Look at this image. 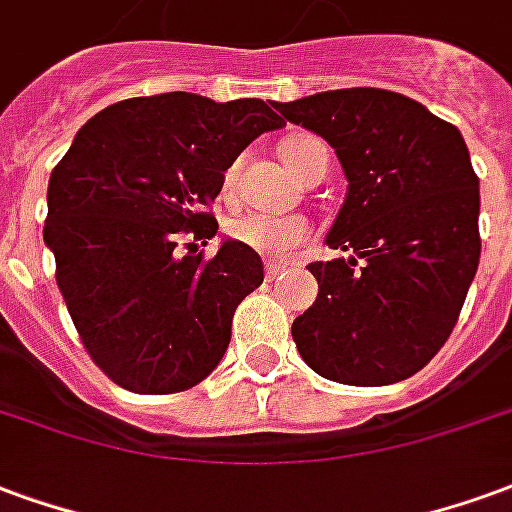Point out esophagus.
<instances>
[{"instance_id": "obj_1", "label": "esophagus", "mask_w": 512, "mask_h": 512, "mask_svg": "<svg viewBox=\"0 0 512 512\" xmlns=\"http://www.w3.org/2000/svg\"><path fill=\"white\" fill-rule=\"evenodd\" d=\"M286 270V264H283V261H270V264H267V267H264V272H267V278H278V275H281V272Z\"/></svg>"}]
</instances>
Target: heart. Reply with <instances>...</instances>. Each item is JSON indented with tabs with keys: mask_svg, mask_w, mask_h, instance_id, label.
Masks as SVG:
<instances>
[{
	"mask_svg": "<svg viewBox=\"0 0 512 512\" xmlns=\"http://www.w3.org/2000/svg\"><path fill=\"white\" fill-rule=\"evenodd\" d=\"M316 149H327L322 138L292 136L281 144V158L286 169L297 177ZM231 179H234V169H229V174H226V185H231ZM226 234L259 256L281 259L286 253H292L297 245L308 242L311 226H308V220L297 218V215H264V212L245 210L234 212L226 220Z\"/></svg>",
	"mask_w": 512,
	"mask_h": 512,
	"instance_id": "heart-1",
	"label": "heart"
}]
</instances>
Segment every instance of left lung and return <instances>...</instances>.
Masks as SVG:
<instances>
[{"instance_id":"1","label":"left lung","mask_w":512,"mask_h":512,"mask_svg":"<svg viewBox=\"0 0 512 512\" xmlns=\"http://www.w3.org/2000/svg\"><path fill=\"white\" fill-rule=\"evenodd\" d=\"M275 108L319 133L349 182L327 245L352 256L308 264L319 294L292 324L297 352L341 384L409 379L450 338L480 261V182L464 136L374 87Z\"/></svg>"}]
</instances>
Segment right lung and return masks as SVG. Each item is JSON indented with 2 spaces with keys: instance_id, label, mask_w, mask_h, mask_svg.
Returning a JSON list of instances; mask_svg holds the SVG:
<instances>
[{
  "instance_id": "right-lung-1",
  "label": "right lung",
  "mask_w": 512,
  "mask_h": 512,
  "mask_svg": "<svg viewBox=\"0 0 512 512\" xmlns=\"http://www.w3.org/2000/svg\"><path fill=\"white\" fill-rule=\"evenodd\" d=\"M283 119L264 100L193 92L119 100L78 130L48 179L43 240L89 357L141 395L190 390L215 371L234 311L264 281L261 256L207 212L223 171ZM188 236V254L178 242Z\"/></svg>"
}]
</instances>
